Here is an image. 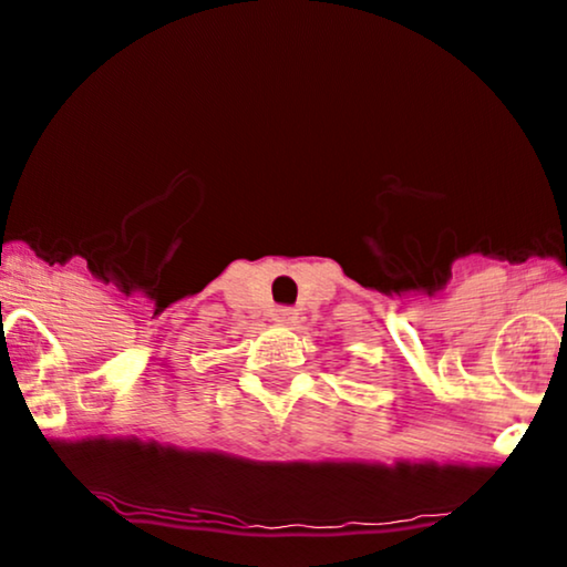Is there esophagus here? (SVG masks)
Returning <instances> with one entry per match:
<instances>
[{
	"label": "esophagus",
	"instance_id": "obj_1",
	"mask_svg": "<svg viewBox=\"0 0 567 567\" xmlns=\"http://www.w3.org/2000/svg\"><path fill=\"white\" fill-rule=\"evenodd\" d=\"M274 322H277V326H293V322L298 320V312L296 309H290V307H279V309H274Z\"/></svg>",
	"mask_w": 567,
	"mask_h": 567
}]
</instances>
